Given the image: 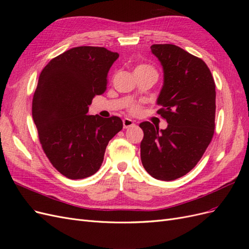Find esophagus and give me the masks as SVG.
Listing matches in <instances>:
<instances>
[{
  "label": "esophagus",
  "mask_w": 249,
  "mask_h": 249,
  "mask_svg": "<svg viewBox=\"0 0 249 249\" xmlns=\"http://www.w3.org/2000/svg\"><path fill=\"white\" fill-rule=\"evenodd\" d=\"M123 124H124V129H129V127L135 125L134 122H133L132 119H130V118H124L123 120Z\"/></svg>",
  "instance_id": "obj_1"
}]
</instances>
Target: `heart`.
I'll use <instances>...</instances> for the list:
<instances>
[{
    "instance_id": "obj_1",
    "label": "heart",
    "mask_w": 249,
    "mask_h": 249,
    "mask_svg": "<svg viewBox=\"0 0 249 249\" xmlns=\"http://www.w3.org/2000/svg\"><path fill=\"white\" fill-rule=\"evenodd\" d=\"M138 70H154L152 66H149L147 64H140L136 67V70L135 71H138ZM141 111V106L138 104H134L132 105V106L129 108V112L131 113V114L133 115H136L138 114V113Z\"/></svg>"
}]
</instances>
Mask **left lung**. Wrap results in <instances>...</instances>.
Instances as JSON below:
<instances>
[{"instance_id": "1", "label": "left lung", "mask_w": 249, "mask_h": 249, "mask_svg": "<svg viewBox=\"0 0 249 249\" xmlns=\"http://www.w3.org/2000/svg\"><path fill=\"white\" fill-rule=\"evenodd\" d=\"M153 54L164 71L157 111L168 123L159 130L140 124L143 167L161 180H173L192 170L212 141L215 130V82L208 65L175 44H153Z\"/></svg>"}]
</instances>
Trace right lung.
<instances>
[{
	"mask_svg": "<svg viewBox=\"0 0 249 249\" xmlns=\"http://www.w3.org/2000/svg\"><path fill=\"white\" fill-rule=\"evenodd\" d=\"M119 57L102 47H77L44 66L32 101V116L48 159L61 175L85 178L100 169L109 141L123 130L118 116L87 115L105 92Z\"/></svg>",
	"mask_w": 249,
	"mask_h": 249,
	"instance_id": "1",
	"label": "right lung"
}]
</instances>
